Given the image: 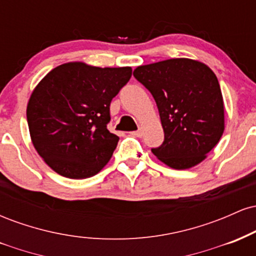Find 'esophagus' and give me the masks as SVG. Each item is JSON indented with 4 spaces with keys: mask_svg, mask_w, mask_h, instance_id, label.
<instances>
[{
    "mask_svg": "<svg viewBox=\"0 0 256 256\" xmlns=\"http://www.w3.org/2000/svg\"><path fill=\"white\" fill-rule=\"evenodd\" d=\"M130 136H134V137H142V131L138 130V131H132L130 132Z\"/></svg>",
    "mask_w": 256,
    "mask_h": 256,
    "instance_id": "esophagus-1",
    "label": "esophagus"
}]
</instances>
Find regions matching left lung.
Masks as SVG:
<instances>
[{
	"instance_id": "8db88e82",
	"label": "left lung",
	"mask_w": 256,
	"mask_h": 256,
	"mask_svg": "<svg viewBox=\"0 0 256 256\" xmlns=\"http://www.w3.org/2000/svg\"><path fill=\"white\" fill-rule=\"evenodd\" d=\"M134 77L150 91L165 132L152 154L176 170L204 161L225 128L224 101L212 70L192 58H170L138 66Z\"/></svg>"
}]
</instances>
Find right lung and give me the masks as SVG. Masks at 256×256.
I'll use <instances>...</instances> for the list:
<instances>
[{
    "label": "right lung",
    "mask_w": 256,
    "mask_h": 256,
    "mask_svg": "<svg viewBox=\"0 0 256 256\" xmlns=\"http://www.w3.org/2000/svg\"><path fill=\"white\" fill-rule=\"evenodd\" d=\"M131 74V67L67 62L38 83L26 116L34 149L52 170L84 179L107 165L119 140L107 128L110 106Z\"/></svg>",
    "instance_id": "1"
}]
</instances>
